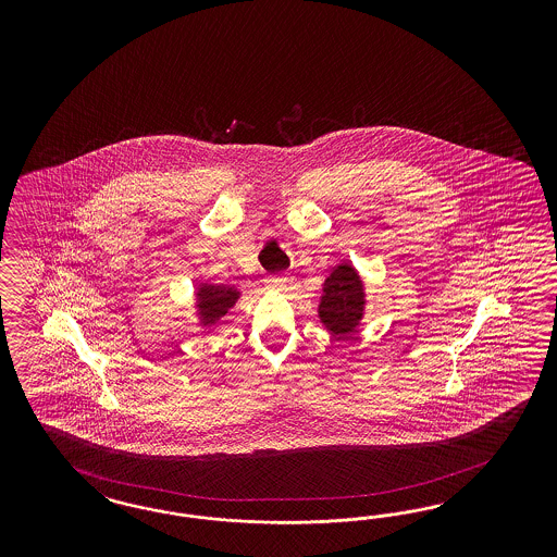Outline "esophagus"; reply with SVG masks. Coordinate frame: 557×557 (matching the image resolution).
Wrapping results in <instances>:
<instances>
[{
    "label": "esophagus",
    "mask_w": 557,
    "mask_h": 557,
    "mask_svg": "<svg viewBox=\"0 0 557 557\" xmlns=\"http://www.w3.org/2000/svg\"><path fill=\"white\" fill-rule=\"evenodd\" d=\"M292 284V280H289V275H273L268 280V287L271 289H275V292H284Z\"/></svg>",
    "instance_id": "34e87169"
}]
</instances>
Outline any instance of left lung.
<instances>
[{"instance_id": "1", "label": "left lung", "mask_w": 557, "mask_h": 557, "mask_svg": "<svg viewBox=\"0 0 557 557\" xmlns=\"http://www.w3.org/2000/svg\"><path fill=\"white\" fill-rule=\"evenodd\" d=\"M366 304V284L359 271L355 270L351 261H341L322 284L317 312L322 326L331 335L347 337L363 321Z\"/></svg>"}]
</instances>
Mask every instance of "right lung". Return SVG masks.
<instances>
[{
    "label": "right lung",
    "mask_w": 557,
    "mask_h": 557,
    "mask_svg": "<svg viewBox=\"0 0 557 557\" xmlns=\"http://www.w3.org/2000/svg\"><path fill=\"white\" fill-rule=\"evenodd\" d=\"M240 298V289L235 286H224V284H208L202 282L196 286L194 292V308H196V319L203 329L216 326L228 310L235 308V304Z\"/></svg>",
    "instance_id": "right-lung-1"
}]
</instances>
